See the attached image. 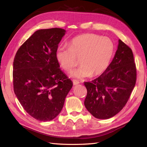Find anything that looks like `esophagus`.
Instances as JSON below:
<instances>
[{
	"label": "esophagus",
	"mask_w": 147,
	"mask_h": 147,
	"mask_svg": "<svg viewBox=\"0 0 147 147\" xmlns=\"http://www.w3.org/2000/svg\"><path fill=\"white\" fill-rule=\"evenodd\" d=\"M73 85H78V84L80 83V82H78V81L76 80H73Z\"/></svg>",
	"instance_id": "34e87169"
}]
</instances>
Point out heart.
I'll return each instance as SVG.
<instances>
[{
    "instance_id": "obj_1",
    "label": "heart",
    "mask_w": 147,
    "mask_h": 147,
    "mask_svg": "<svg viewBox=\"0 0 147 147\" xmlns=\"http://www.w3.org/2000/svg\"><path fill=\"white\" fill-rule=\"evenodd\" d=\"M114 52V43L108 37L93 33L77 36L71 40L69 48L59 47L56 50L55 59L61 67L67 72L77 65L71 75L78 79L96 76L102 74L109 66Z\"/></svg>"
}]
</instances>
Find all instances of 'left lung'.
Masks as SVG:
<instances>
[{"instance_id":"8db88e82","label":"left lung","mask_w":147,"mask_h":147,"mask_svg":"<svg viewBox=\"0 0 147 147\" xmlns=\"http://www.w3.org/2000/svg\"><path fill=\"white\" fill-rule=\"evenodd\" d=\"M136 81L132 50L119 40L113 60L97 78L85 82V107L95 117L106 119L119 113L126 104Z\"/></svg>"}]
</instances>
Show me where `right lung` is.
<instances>
[{"label":"right lung","mask_w":147,"mask_h":147,"mask_svg":"<svg viewBox=\"0 0 147 147\" xmlns=\"http://www.w3.org/2000/svg\"><path fill=\"white\" fill-rule=\"evenodd\" d=\"M65 33L59 28L36 31L14 57V93L27 113L36 120L48 121L57 117L73 86L55 59Z\"/></svg>","instance_id":"add662e5"}]
</instances>
